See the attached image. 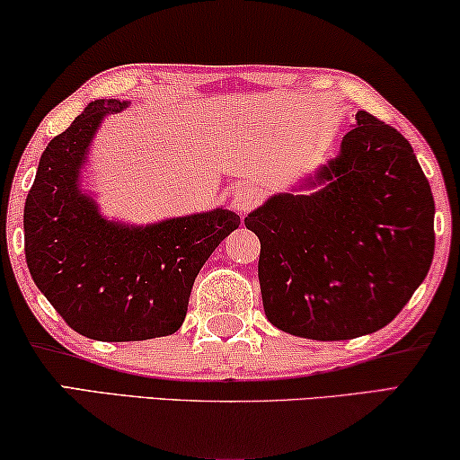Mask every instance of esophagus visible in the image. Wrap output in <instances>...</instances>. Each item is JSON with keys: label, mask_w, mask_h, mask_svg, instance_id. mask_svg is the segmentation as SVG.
I'll return each mask as SVG.
<instances>
[{"label": "esophagus", "mask_w": 460, "mask_h": 460, "mask_svg": "<svg viewBox=\"0 0 460 460\" xmlns=\"http://www.w3.org/2000/svg\"><path fill=\"white\" fill-rule=\"evenodd\" d=\"M260 190L253 186H241L234 190V199H232V207H234L236 211L241 213H247L253 209V207L260 203Z\"/></svg>", "instance_id": "esophagus-1"}]
</instances>
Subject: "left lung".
Wrapping results in <instances>:
<instances>
[{"instance_id":"obj_1","label":"left lung","mask_w":460,"mask_h":460,"mask_svg":"<svg viewBox=\"0 0 460 460\" xmlns=\"http://www.w3.org/2000/svg\"><path fill=\"white\" fill-rule=\"evenodd\" d=\"M310 194H279L244 226L261 243L263 312L276 329L343 341L387 326L429 272L433 194L412 146L367 111Z\"/></svg>"}]
</instances>
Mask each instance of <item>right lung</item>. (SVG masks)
Returning <instances> with one entry per match:
<instances>
[{
	"label": "right lung",
	"mask_w": 460,
	"mask_h": 460,
	"mask_svg": "<svg viewBox=\"0 0 460 460\" xmlns=\"http://www.w3.org/2000/svg\"><path fill=\"white\" fill-rule=\"evenodd\" d=\"M128 102L93 100L43 150L24 203V255L62 320L98 341L172 335L186 318L199 270L241 226L228 209L125 228L79 190L87 146L106 115Z\"/></svg>",
	"instance_id": "1"
}]
</instances>
